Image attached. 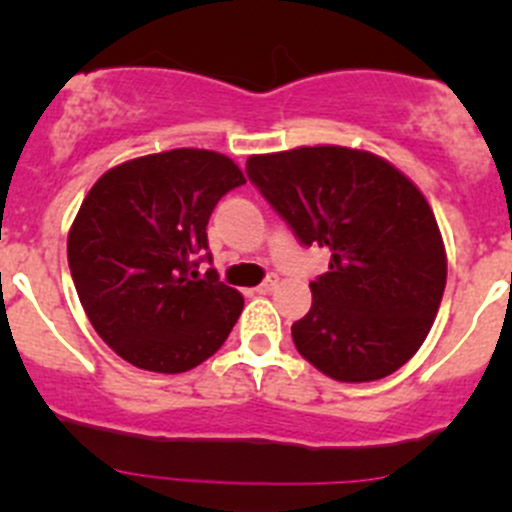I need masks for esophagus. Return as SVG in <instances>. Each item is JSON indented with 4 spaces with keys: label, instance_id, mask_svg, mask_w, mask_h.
I'll return each mask as SVG.
<instances>
[{
    "label": "esophagus",
    "instance_id": "1",
    "mask_svg": "<svg viewBox=\"0 0 512 512\" xmlns=\"http://www.w3.org/2000/svg\"><path fill=\"white\" fill-rule=\"evenodd\" d=\"M277 282H280V277H277V275H267L265 282H260V285L255 287V292L257 294H270L272 289L277 287Z\"/></svg>",
    "mask_w": 512,
    "mask_h": 512
}]
</instances>
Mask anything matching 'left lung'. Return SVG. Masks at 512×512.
<instances>
[{
    "label": "left lung",
    "mask_w": 512,
    "mask_h": 512,
    "mask_svg": "<svg viewBox=\"0 0 512 512\" xmlns=\"http://www.w3.org/2000/svg\"><path fill=\"white\" fill-rule=\"evenodd\" d=\"M245 173L304 247L332 252L292 324L297 352L352 384L401 369L446 289V250L421 190L384 158L342 146L252 156Z\"/></svg>",
    "instance_id": "1"
}]
</instances>
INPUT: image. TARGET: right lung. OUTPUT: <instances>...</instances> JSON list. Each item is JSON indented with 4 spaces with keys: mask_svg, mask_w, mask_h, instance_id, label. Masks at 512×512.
Segmentation results:
<instances>
[{
    "mask_svg": "<svg viewBox=\"0 0 512 512\" xmlns=\"http://www.w3.org/2000/svg\"><path fill=\"white\" fill-rule=\"evenodd\" d=\"M242 170L223 153L175 148L96 180L69 232V267L98 337L128 364L180 374L225 344L242 294L210 262L208 220Z\"/></svg>",
    "mask_w": 512,
    "mask_h": 512,
    "instance_id": "right-lung-1",
    "label": "right lung"
}]
</instances>
